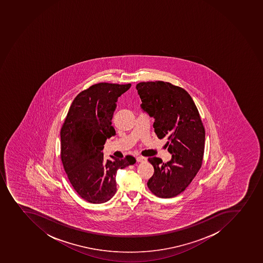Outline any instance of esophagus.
Listing matches in <instances>:
<instances>
[{"mask_svg":"<svg viewBox=\"0 0 263 263\" xmlns=\"http://www.w3.org/2000/svg\"><path fill=\"white\" fill-rule=\"evenodd\" d=\"M146 158L144 157H136V161H137L138 162H146Z\"/></svg>","mask_w":263,"mask_h":263,"instance_id":"obj_1","label":"esophagus"}]
</instances>
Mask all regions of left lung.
Segmentation results:
<instances>
[{"instance_id": "left-lung-1", "label": "left lung", "mask_w": 263, "mask_h": 263, "mask_svg": "<svg viewBox=\"0 0 263 263\" xmlns=\"http://www.w3.org/2000/svg\"><path fill=\"white\" fill-rule=\"evenodd\" d=\"M143 111L154 118L153 127L159 139L166 138L172 154L166 163L149 157L154 174L147 186L161 198L183 192L202 164L205 128L193 99L185 89L163 81L141 82L136 85Z\"/></svg>"}]
</instances>
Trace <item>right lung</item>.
<instances>
[{"label": "right lung", "instance_id": "obj_1", "mask_svg": "<svg viewBox=\"0 0 263 263\" xmlns=\"http://www.w3.org/2000/svg\"><path fill=\"white\" fill-rule=\"evenodd\" d=\"M131 87L99 83L83 90L70 106L61 129V159L70 183L88 202L108 201L117 191L118 169L133 165L135 157L104 159L107 139L116 135L111 119L118 98Z\"/></svg>", "mask_w": 263, "mask_h": 263}]
</instances>
